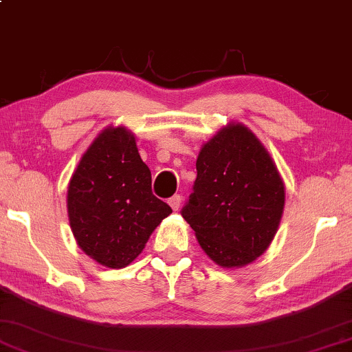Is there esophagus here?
I'll return each mask as SVG.
<instances>
[{
    "label": "esophagus",
    "mask_w": 352,
    "mask_h": 352,
    "mask_svg": "<svg viewBox=\"0 0 352 352\" xmlns=\"http://www.w3.org/2000/svg\"><path fill=\"white\" fill-rule=\"evenodd\" d=\"M168 204H170V208L173 209V210H179L180 209V206H182V198H180V195H173L170 199H168Z\"/></svg>",
    "instance_id": "34e87169"
}]
</instances>
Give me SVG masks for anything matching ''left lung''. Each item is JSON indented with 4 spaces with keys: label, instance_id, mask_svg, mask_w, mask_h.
<instances>
[{
    "label": "left lung",
    "instance_id": "left-lung-1",
    "mask_svg": "<svg viewBox=\"0 0 352 352\" xmlns=\"http://www.w3.org/2000/svg\"><path fill=\"white\" fill-rule=\"evenodd\" d=\"M193 193L182 215L215 264L240 269L265 252L278 230L285 184L261 140L228 122L201 148Z\"/></svg>",
    "mask_w": 352,
    "mask_h": 352
}]
</instances>
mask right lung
Masks as SVG:
<instances>
[{"label": "right lung", "mask_w": 352, "mask_h": 352, "mask_svg": "<svg viewBox=\"0 0 352 352\" xmlns=\"http://www.w3.org/2000/svg\"><path fill=\"white\" fill-rule=\"evenodd\" d=\"M172 212L151 191V170L140 157L135 135L106 127L70 177L67 214L80 250L109 269L127 267Z\"/></svg>", "instance_id": "1"}]
</instances>
